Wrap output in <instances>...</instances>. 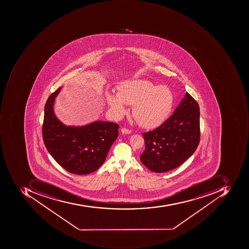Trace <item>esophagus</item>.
<instances>
[{
  "mask_svg": "<svg viewBox=\"0 0 249 249\" xmlns=\"http://www.w3.org/2000/svg\"><path fill=\"white\" fill-rule=\"evenodd\" d=\"M121 133L124 134V135H129V134H131V130L125 128H121Z\"/></svg>",
  "mask_w": 249,
  "mask_h": 249,
  "instance_id": "34e87169",
  "label": "esophagus"
}]
</instances>
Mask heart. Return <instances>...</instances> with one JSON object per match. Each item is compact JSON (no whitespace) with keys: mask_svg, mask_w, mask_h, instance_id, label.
Masks as SVG:
<instances>
[{"mask_svg":"<svg viewBox=\"0 0 249 249\" xmlns=\"http://www.w3.org/2000/svg\"><path fill=\"white\" fill-rule=\"evenodd\" d=\"M174 95L165 85H156L147 80L125 81L118 87L117 93L109 92L106 101L117 117L126 114V105L133 106L132 116L145 128L162 125L172 112Z\"/></svg>","mask_w":249,"mask_h":249,"instance_id":"obj_1","label":"heart"}]
</instances>
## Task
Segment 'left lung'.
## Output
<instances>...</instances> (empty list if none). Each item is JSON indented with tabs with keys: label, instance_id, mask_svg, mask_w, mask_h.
<instances>
[{
	"label": "left lung",
	"instance_id": "obj_1",
	"mask_svg": "<svg viewBox=\"0 0 249 249\" xmlns=\"http://www.w3.org/2000/svg\"><path fill=\"white\" fill-rule=\"evenodd\" d=\"M144 151L141 161L148 169L164 173L180 166L195 153L200 142V107L185 93L174 114L160 127L142 134Z\"/></svg>",
	"mask_w": 249,
	"mask_h": 249
}]
</instances>
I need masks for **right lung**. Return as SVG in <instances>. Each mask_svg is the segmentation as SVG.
I'll list each match as a JSON object with an SVG mask.
<instances>
[{
	"mask_svg": "<svg viewBox=\"0 0 249 249\" xmlns=\"http://www.w3.org/2000/svg\"><path fill=\"white\" fill-rule=\"evenodd\" d=\"M59 88L45 105L42 138L51 156L71 174H90L104 163L118 136V124L97 121L82 126L66 125L54 111Z\"/></svg>",
	"mask_w": 249,
	"mask_h": 249,
	"instance_id": "add662e5",
	"label": "right lung"
}]
</instances>
